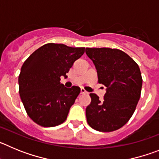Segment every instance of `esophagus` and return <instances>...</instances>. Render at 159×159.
I'll return each mask as SVG.
<instances>
[{"mask_svg":"<svg viewBox=\"0 0 159 159\" xmlns=\"http://www.w3.org/2000/svg\"><path fill=\"white\" fill-rule=\"evenodd\" d=\"M80 93L81 94H88V92H87L86 91H85V90L84 89V88H81V89H80Z\"/></svg>","mask_w":159,"mask_h":159,"instance_id":"1","label":"esophagus"}]
</instances>
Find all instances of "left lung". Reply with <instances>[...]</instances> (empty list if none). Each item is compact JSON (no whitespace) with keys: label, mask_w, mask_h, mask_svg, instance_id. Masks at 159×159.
I'll use <instances>...</instances> for the list:
<instances>
[{"label":"left lung","mask_w":159,"mask_h":159,"mask_svg":"<svg viewBox=\"0 0 159 159\" xmlns=\"http://www.w3.org/2000/svg\"><path fill=\"white\" fill-rule=\"evenodd\" d=\"M86 54L95 64L99 84L107 87L102 100L96 94H90L87 121L98 131L118 130L131 118L140 99L143 79L139 67L119 49L87 48Z\"/></svg>","instance_id":"left-lung-1"}]
</instances>
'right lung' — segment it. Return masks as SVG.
Instances as JSON below:
<instances>
[{
  "label": "right lung",
  "mask_w": 159,
  "mask_h": 159,
  "mask_svg": "<svg viewBox=\"0 0 159 159\" xmlns=\"http://www.w3.org/2000/svg\"><path fill=\"white\" fill-rule=\"evenodd\" d=\"M84 49L46 43L23 64L18 78L20 96L28 116L38 125L56 127L66 120L80 88H65L60 77L67 78L66 74Z\"/></svg>",
  "instance_id": "obj_1"
}]
</instances>
